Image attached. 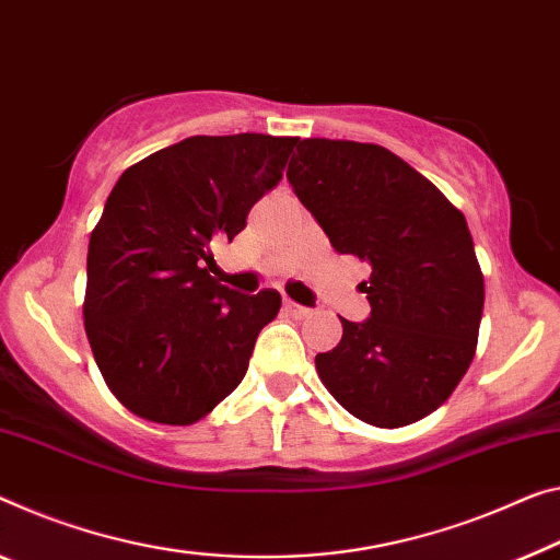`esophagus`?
Instances as JSON below:
<instances>
[{"mask_svg": "<svg viewBox=\"0 0 560 560\" xmlns=\"http://www.w3.org/2000/svg\"><path fill=\"white\" fill-rule=\"evenodd\" d=\"M282 307H285V313H288V315L298 317V320H303V317H310V315H313V310H310V307H303V305H298V303H292V300H285V303H282Z\"/></svg>", "mask_w": 560, "mask_h": 560, "instance_id": "1", "label": "esophagus"}]
</instances>
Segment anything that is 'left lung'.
Instances as JSON below:
<instances>
[{"instance_id":"8db88e82","label":"left lung","mask_w":560,"mask_h":560,"mask_svg":"<svg viewBox=\"0 0 560 560\" xmlns=\"http://www.w3.org/2000/svg\"><path fill=\"white\" fill-rule=\"evenodd\" d=\"M288 179L342 255L370 262V317H340L315 355L335 400L368 425L402 428L451 398L476 355L483 315L468 222L438 187L381 144L310 137Z\"/></svg>"}]
</instances>
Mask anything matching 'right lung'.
<instances>
[{
  "label": "right lung",
  "mask_w": 560,
  "mask_h": 560,
  "mask_svg": "<svg viewBox=\"0 0 560 560\" xmlns=\"http://www.w3.org/2000/svg\"><path fill=\"white\" fill-rule=\"evenodd\" d=\"M298 137L197 135L127 167L90 237L84 330L112 395L150 423L192 425L247 373L278 290L214 280L212 245L282 179Z\"/></svg>",
  "instance_id": "1"
}]
</instances>
